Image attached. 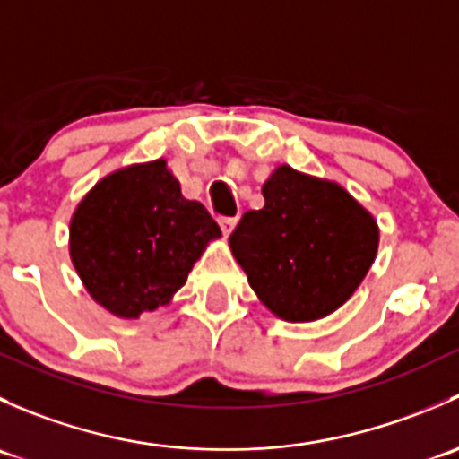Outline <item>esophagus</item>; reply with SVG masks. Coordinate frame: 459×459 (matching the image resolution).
<instances>
[{
    "instance_id": "obj_1",
    "label": "esophagus",
    "mask_w": 459,
    "mask_h": 459,
    "mask_svg": "<svg viewBox=\"0 0 459 459\" xmlns=\"http://www.w3.org/2000/svg\"><path fill=\"white\" fill-rule=\"evenodd\" d=\"M235 224H238V220H235V217H220V229H221V233H224V238H229V235L233 233Z\"/></svg>"
}]
</instances>
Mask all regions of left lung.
I'll use <instances>...</instances> for the list:
<instances>
[{
    "mask_svg": "<svg viewBox=\"0 0 459 459\" xmlns=\"http://www.w3.org/2000/svg\"><path fill=\"white\" fill-rule=\"evenodd\" d=\"M264 206L247 211L229 247L259 302L286 322L331 316L377 255V221L342 184L277 166Z\"/></svg>",
    "mask_w": 459,
    "mask_h": 459,
    "instance_id": "1",
    "label": "left lung"
}]
</instances>
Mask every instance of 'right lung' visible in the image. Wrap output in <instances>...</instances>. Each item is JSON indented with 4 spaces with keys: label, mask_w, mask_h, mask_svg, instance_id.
Returning <instances> with one entry per match:
<instances>
[{
    "label": "right lung",
    "mask_w": 459,
    "mask_h": 459,
    "mask_svg": "<svg viewBox=\"0 0 459 459\" xmlns=\"http://www.w3.org/2000/svg\"><path fill=\"white\" fill-rule=\"evenodd\" d=\"M68 233L88 295L122 319L170 304L193 264L221 238L206 208L182 195L166 160L101 178L77 204Z\"/></svg>",
    "instance_id": "right-lung-1"
}]
</instances>
